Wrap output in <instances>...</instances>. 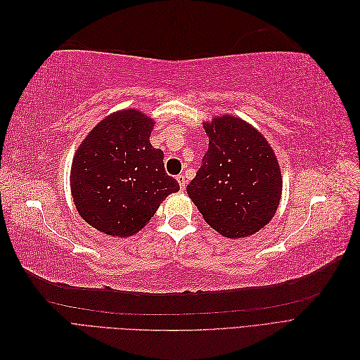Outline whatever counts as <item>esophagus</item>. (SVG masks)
Instances as JSON below:
<instances>
[{
    "mask_svg": "<svg viewBox=\"0 0 360 360\" xmlns=\"http://www.w3.org/2000/svg\"><path fill=\"white\" fill-rule=\"evenodd\" d=\"M177 181L180 184V189L184 191V188H186V177H184L183 174H180V176H177Z\"/></svg>",
    "mask_w": 360,
    "mask_h": 360,
    "instance_id": "1",
    "label": "esophagus"
}]
</instances>
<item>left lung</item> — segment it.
<instances>
[{"label":"left lung","mask_w":360,"mask_h":360,"mask_svg":"<svg viewBox=\"0 0 360 360\" xmlns=\"http://www.w3.org/2000/svg\"><path fill=\"white\" fill-rule=\"evenodd\" d=\"M209 150L188 184L189 198L204 221L228 238L248 237L275 216L282 176L267 139L234 115L205 122Z\"/></svg>","instance_id":"1"}]
</instances>
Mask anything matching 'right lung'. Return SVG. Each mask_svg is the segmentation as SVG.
Here are the masks:
<instances>
[{"mask_svg": "<svg viewBox=\"0 0 360 360\" xmlns=\"http://www.w3.org/2000/svg\"><path fill=\"white\" fill-rule=\"evenodd\" d=\"M155 120L136 110L103 118L76 150L70 189L82 219L108 236L143 230L160 202L180 189L163 151L150 144Z\"/></svg>", "mask_w": 360, "mask_h": 360, "instance_id": "obj_1", "label": "right lung"}]
</instances>
